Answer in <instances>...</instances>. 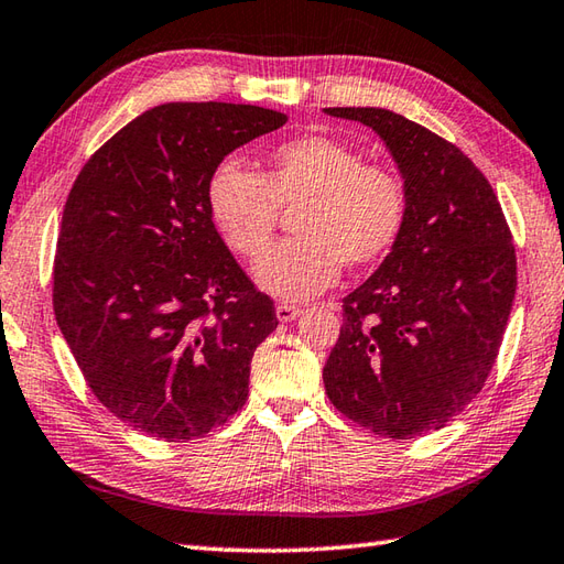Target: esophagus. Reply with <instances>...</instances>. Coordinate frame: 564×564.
<instances>
[{
    "label": "esophagus",
    "mask_w": 564,
    "mask_h": 564,
    "mask_svg": "<svg viewBox=\"0 0 564 564\" xmlns=\"http://www.w3.org/2000/svg\"><path fill=\"white\" fill-rule=\"evenodd\" d=\"M303 313L301 305H293V303H279L275 305V317L281 319V323H291L297 315Z\"/></svg>",
    "instance_id": "1"
}]
</instances>
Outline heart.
<instances>
[{
  "label": "heart",
  "mask_w": 564,
  "mask_h": 564,
  "mask_svg": "<svg viewBox=\"0 0 564 564\" xmlns=\"http://www.w3.org/2000/svg\"><path fill=\"white\" fill-rule=\"evenodd\" d=\"M281 208L299 209V237L261 258L253 279L283 301H307L335 285L341 267H373L395 247L408 219V187L391 165L325 134L275 143L257 173L223 161L209 175V217L239 257L259 259Z\"/></svg>",
  "instance_id": "obj_1"
}]
</instances>
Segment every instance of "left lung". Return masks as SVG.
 Listing matches in <instances>:
<instances>
[{
  "mask_svg": "<svg viewBox=\"0 0 564 564\" xmlns=\"http://www.w3.org/2000/svg\"><path fill=\"white\" fill-rule=\"evenodd\" d=\"M371 127L408 187L401 239L341 301L327 399L371 433L445 427L481 391L516 295V249L494 187L455 143L379 107H327Z\"/></svg>",
  "mask_w": 564,
  "mask_h": 564,
  "instance_id": "1",
  "label": "left lung"
}]
</instances>
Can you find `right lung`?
Instances as JSON below:
<instances>
[{
	"instance_id": "1",
	"label": "right lung",
	"mask_w": 564,
	"mask_h": 564,
	"mask_svg": "<svg viewBox=\"0 0 564 564\" xmlns=\"http://www.w3.org/2000/svg\"><path fill=\"white\" fill-rule=\"evenodd\" d=\"M285 119L257 105H159L70 187L55 319L95 399L151 437H203L247 403L251 357L279 317L217 235L207 181Z\"/></svg>"
}]
</instances>
